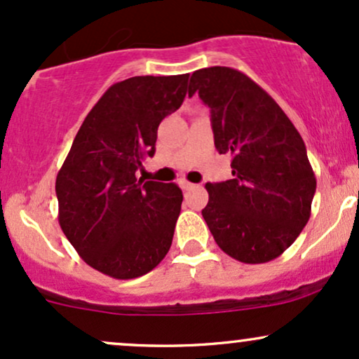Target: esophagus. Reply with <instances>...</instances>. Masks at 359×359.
I'll list each match as a JSON object with an SVG mask.
<instances>
[{
	"mask_svg": "<svg viewBox=\"0 0 359 359\" xmlns=\"http://www.w3.org/2000/svg\"><path fill=\"white\" fill-rule=\"evenodd\" d=\"M180 187H182L184 191H189V189L194 187V184L189 182V180H180Z\"/></svg>",
	"mask_w": 359,
	"mask_h": 359,
	"instance_id": "esophagus-1",
	"label": "esophagus"
}]
</instances>
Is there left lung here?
<instances>
[{
	"mask_svg": "<svg viewBox=\"0 0 359 359\" xmlns=\"http://www.w3.org/2000/svg\"><path fill=\"white\" fill-rule=\"evenodd\" d=\"M196 93L211 109L216 150L233 158V179L205 184L209 231L238 262H270L311 217L316 175L306 143L271 96L236 69H199L189 84V96Z\"/></svg>",
	"mask_w": 359,
	"mask_h": 359,
	"instance_id": "obj_1",
	"label": "left lung"
}]
</instances>
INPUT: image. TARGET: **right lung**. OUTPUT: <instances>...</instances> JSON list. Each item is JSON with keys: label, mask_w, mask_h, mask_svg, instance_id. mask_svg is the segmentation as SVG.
Wrapping results in <instances>:
<instances>
[{"label": "right lung", "mask_w": 359, "mask_h": 359, "mask_svg": "<svg viewBox=\"0 0 359 359\" xmlns=\"http://www.w3.org/2000/svg\"><path fill=\"white\" fill-rule=\"evenodd\" d=\"M189 74L137 76L102 94L57 174L59 222L89 266L113 278H137L168 253L182 191L137 179L154 156L156 130L187 94Z\"/></svg>", "instance_id": "add662e5"}]
</instances>
